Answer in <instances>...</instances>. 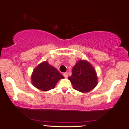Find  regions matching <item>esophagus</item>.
<instances>
[{
    "instance_id": "34e87169",
    "label": "esophagus",
    "mask_w": 129,
    "mask_h": 129,
    "mask_svg": "<svg viewBox=\"0 0 129 129\" xmlns=\"http://www.w3.org/2000/svg\"><path fill=\"white\" fill-rule=\"evenodd\" d=\"M63 76H64V77H66V78H67V77H68V73L67 72H65V73H64L63 74Z\"/></svg>"
}]
</instances>
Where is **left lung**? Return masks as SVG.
<instances>
[{
	"label": "left lung",
	"mask_w": 129,
	"mask_h": 129,
	"mask_svg": "<svg viewBox=\"0 0 129 129\" xmlns=\"http://www.w3.org/2000/svg\"><path fill=\"white\" fill-rule=\"evenodd\" d=\"M73 87L85 93L94 89L98 84V78L94 68L87 61L80 60L72 69V75L69 77Z\"/></svg>",
	"instance_id": "left-lung-1"
}]
</instances>
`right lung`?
<instances>
[{
    "label": "right lung",
    "instance_id": "obj_1",
    "mask_svg": "<svg viewBox=\"0 0 129 129\" xmlns=\"http://www.w3.org/2000/svg\"><path fill=\"white\" fill-rule=\"evenodd\" d=\"M63 78L64 76L56 68L45 61L38 65L34 70L31 81L36 88L42 91H47L53 89L58 81Z\"/></svg>",
    "mask_w": 129,
    "mask_h": 129
}]
</instances>
